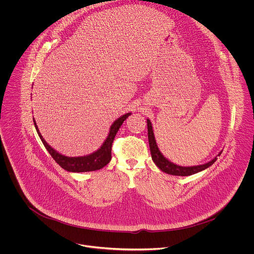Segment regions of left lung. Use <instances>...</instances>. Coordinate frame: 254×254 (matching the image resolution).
Segmentation results:
<instances>
[{"label":"left lung","instance_id":"obj_1","mask_svg":"<svg viewBox=\"0 0 254 254\" xmlns=\"http://www.w3.org/2000/svg\"><path fill=\"white\" fill-rule=\"evenodd\" d=\"M147 131H148V141H149V148H150L152 160L160 170H162L163 172H165L167 174L176 175V176H189V175H192V174H195V173L205 170L206 168H208L212 164H214L216 162V160L218 159L217 157H215L210 162L203 164V165H199V166L183 167V166L176 165V164L170 162L168 159H166L162 155L160 150L158 149L155 138H154L153 130H152V126H151V123L149 120H147ZM221 153L222 152H220L219 155H221Z\"/></svg>","mask_w":254,"mask_h":254}]
</instances>
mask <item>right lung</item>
I'll list each match as a JSON object with an SVG mask.
<instances>
[{
    "label": "right lung",
    "mask_w": 254,
    "mask_h": 254,
    "mask_svg": "<svg viewBox=\"0 0 254 254\" xmlns=\"http://www.w3.org/2000/svg\"><path fill=\"white\" fill-rule=\"evenodd\" d=\"M129 115H130V113H127L114 122V124L111 127L110 133L100 149H98L97 151H95L94 153H92L90 155L80 156V157H67V156H64V155L58 153L50 145H48L46 143V141L43 139V137L41 136V134L37 128V126H36L34 120H33V123H34V127L36 128V131H37L43 145L45 146V148L47 149V151L52 156V158L56 161L57 164H59L63 169L70 171V172H88V171H95V170L102 169L104 166H106L111 161V159H112V144L115 139V136H116L118 130L120 129L121 126L123 125L124 121L127 120V118Z\"/></svg>",
    "instance_id": "right-lung-1"
}]
</instances>
